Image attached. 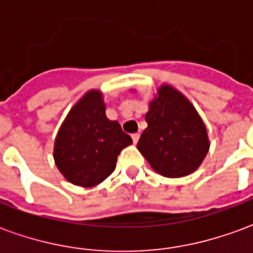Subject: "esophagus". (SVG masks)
<instances>
[{
  "mask_svg": "<svg viewBox=\"0 0 253 253\" xmlns=\"http://www.w3.org/2000/svg\"><path fill=\"white\" fill-rule=\"evenodd\" d=\"M131 138H132V142L137 143V142H138V139H139V134H138V132H135V134H132Z\"/></svg>",
  "mask_w": 253,
  "mask_h": 253,
  "instance_id": "obj_1",
  "label": "esophagus"
}]
</instances>
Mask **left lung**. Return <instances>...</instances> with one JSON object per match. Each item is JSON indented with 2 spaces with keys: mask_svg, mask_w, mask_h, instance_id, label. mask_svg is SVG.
Instances as JSON below:
<instances>
[{
  "mask_svg": "<svg viewBox=\"0 0 253 253\" xmlns=\"http://www.w3.org/2000/svg\"><path fill=\"white\" fill-rule=\"evenodd\" d=\"M145 119L148 127L137 148L157 173L183 177L199 168L210 143L205 123L186 96L161 85Z\"/></svg>",
  "mask_w": 253,
  "mask_h": 253,
  "instance_id": "1",
  "label": "left lung"
}]
</instances>
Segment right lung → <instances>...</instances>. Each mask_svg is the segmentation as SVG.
I'll list each match as a JSON object with an SVG mask.
<instances>
[{"mask_svg": "<svg viewBox=\"0 0 253 253\" xmlns=\"http://www.w3.org/2000/svg\"><path fill=\"white\" fill-rule=\"evenodd\" d=\"M131 137L105 116L100 90H89L78 100L55 138L54 160L63 177L80 187H94L114 172L118 156Z\"/></svg>", "mask_w": 253, "mask_h": 253, "instance_id": "right-lung-1", "label": "right lung"}]
</instances>
